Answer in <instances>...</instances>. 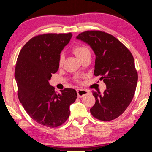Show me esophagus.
Returning <instances> with one entry per match:
<instances>
[{
  "label": "esophagus",
  "instance_id": "esophagus-1",
  "mask_svg": "<svg viewBox=\"0 0 152 152\" xmlns=\"http://www.w3.org/2000/svg\"><path fill=\"white\" fill-rule=\"evenodd\" d=\"M89 92L88 91L84 90V89H77V97H82L84 95L88 94Z\"/></svg>",
  "mask_w": 152,
  "mask_h": 152
}]
</instances>
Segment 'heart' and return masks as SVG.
<instances>
[{
  "label": "heart",
  "mask_w": 152,
  "mask_h": 152,
  "mask_svg": "<svg viewBox=\"0 0 152 152\" xmlns=\"http://www.w3.org/2000/svg\"><path fill=\"white\" fill-rule=\"evenodd\" d=\"M72 52H73L75 55L77 57H78L79 59H82L83 57H85V56L91 55L90 50L86 45H83V44H77L75 45V46L72 48ZM64 56L63 55H61L59 57V62H58V64H59V66H61L63 65L64 63Z\"/></svg>",
  "instance_id": "obj_1"
}]
</instances>
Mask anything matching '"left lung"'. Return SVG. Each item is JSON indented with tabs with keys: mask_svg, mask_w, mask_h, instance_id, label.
I'll use <instances>...</instances> for the list:
<instances>
[{
	"mask_svg": "<svg viewBox=\"0 0 152 152\" xmlns=\"http://www.w3.org/2000/svg\"><path fill=\"white\" fill-rule=\"evenodd\" d=\"M76 38L94 52V75L100 76L107 86L102 95L92 91L95 103L91 113L102 121L115 119L129 107L136 91L138 73L134 57L118 39L108 33L86 31Z\"/></svg>",
	"mask_w": 152,
	"mask_h": 152,
	"instance_id": "left-lung-1",
	"label": "left lung"
}]
</instances>
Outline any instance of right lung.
<instances>
[{
	"label": "right lung",
	"instance_id": "add662e5",
	"mask_svg": "<svg viewBox=\"0 0 152 152\" xmlns=\"http://www.w3.org/2000/svg\"><path fill=\"white\" fill-rule=\"evenodd\" d=\"M72 36L68 33L33 37L22 48L16 61L14 76L20 102L33 120L48 127L64 123L77 98L75 89L65 88L59 93L49 83L52 74L59 69L60 54Z\"/></svg>",
	"mask_w": 152,
	"mask_h": 152
}]
</instances>
